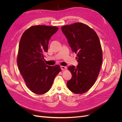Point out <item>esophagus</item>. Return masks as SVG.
Wrapping results in <instances>:
<instances>
[{
	"label": "esophagus",
	"instance_id": "esophagus-1",
	"mask_svg": "<svg viewBox=\"0 0 122 122\" xmlns=\"http://www.w3.org/2000/svg\"><path fill=\"white\" fill-rule=\"evenodd\" d=\"M61 68L62 70H66L67 69V67L66 66H61Z\"/></svg>",
	"mask_w": 122,
	"mask_h": 122
}]
</instances>
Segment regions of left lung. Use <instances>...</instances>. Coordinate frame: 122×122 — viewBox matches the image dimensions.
<instances>
[{"mask_svg": "<svg viewBox=\"0 0 122 122\" xmlns=\"http://www.w3.org/2000/svg\"><path fill=\"white\" fill-rule=\"evenodd\" d=\"M72 51L76 54L78 65L70 66L68 69L72 77L67 82L72 92L82 94L87 92L94 84L102 62V51L96 32L81 23L61 27Z\"/></svg>", "mask_w": 122, "mask_h": 122, "instance_id": "8db88e82", "label": "left lung"}]
</instances>
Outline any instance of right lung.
Returning a JSON list of instances; mask_svg holds the SVG:
<instances>
[{
    "instance_id": "right-lung-1",
    "label": "right lung",
    "mask_w": 122,
    "mask_h": 122,
    "mask_svg": "<svg viewBox=\"0 0 122 122\" xmlns=\"http://www.w3.org/2000/svg\"><path fill=\"white\" fill-rule=\"evenodd\" d=\"M58 30L57 27L33 25L21 36L17 65L25 85L34 93L41 95L48 92L55 76L61 71L59 65L46 64L44 59L50 38Z\"/></svg>"
}]
</instances>
